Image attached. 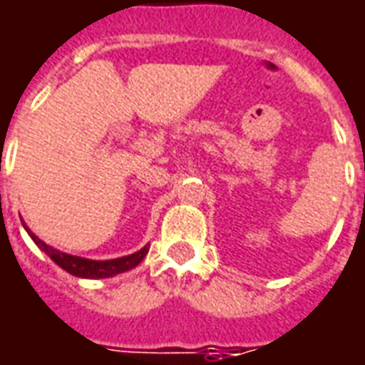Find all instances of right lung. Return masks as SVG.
<instances>
[{
  "instance_id": "obj_1",
  "label": "right lung",
  "mask_w": 365,
  "mask_h": 365,
  "mask_svg": "<svg viewBox=\"0 0 365 365\" xmlns=\"http://www.w3.org/2000/svg\"><path fill=\"white\" fill-rule=\"evenodd\" d=\"M29 235L33 237V241H35V245L39 247L41 251H45V253L49 255L51 259L57 262L61 269H65V271L75 274V277H83V279H106V277H112V274L130 271L136 264H140L148 253V247H144V249H140L138 253L128 255V257H120V259H112V261H88V259H81V257L61 253L57 249H53L49 245L43 243L33 233H29Z\"/></svg>"
}]
</instances>
